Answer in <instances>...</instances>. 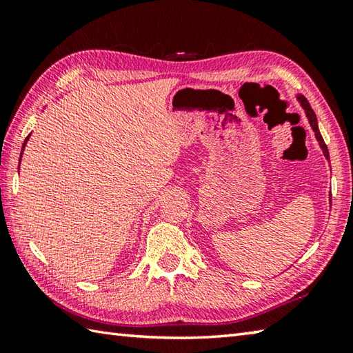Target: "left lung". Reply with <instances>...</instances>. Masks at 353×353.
<instances>
[{"instance_id":"8db88e82","label":"left lung","mask_w":353,"mask_h":353,"mask_svg":"<svg viewBox=\"0 0 353 353\" xmlns=\"http://www.w3.org/2000/svg\"><path fill=\"white\" fill-rule=\"evenodd\" d=\"M297 99L301 101V105L303 107V110H305V113H307V118H308V121H310V124H312V128H313V130H314V135H316V139H318V141H319V146H321V149H322V152H324L327 160H330V157H328L327 145L324 143V139H322V135H321V132H319L318 119H316V113L313 112L312 105H310V103L307 101V98L303 97V94H299Z\"/></svg>"}]
</instances>
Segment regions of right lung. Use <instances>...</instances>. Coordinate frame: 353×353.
I'll return each mask as SVG.
<instances>
[{"label":"right lung","mask_w":353,"mask_h":353,"mask_svg":"<svg viewBox=\"0 0 353 353\" xmlns=\"http://www.w3.org/2000/svg\"><path fill=\"white\" fill-rule=\"evenodd\" d=\"M29 140V135L26 137V140H25V143H23V149H25V145H26V141ZM21 154H23V151H21ZM20 160H21V157H20Z\"/></svg>","instance_id":"1"}]
</instances>
